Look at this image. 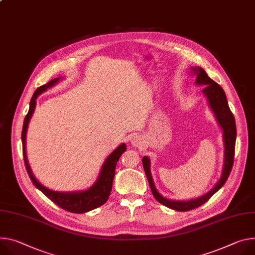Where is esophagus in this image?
Wrapping results in <instances>:
<instances>
[{"label":"esophagus","mask_w":255,"mask_h":255,"mask_svg":"<svg viewBox=\"0 0 255 255\" xmlns=\"http://www.w3.org/2000/svg\"><path fill=\"white\" fill-rule=\"evenodd\" d=\"M131 143H132L133 146L138 147V146H141L142 142H141V140L138 137H134V138H132V139H131Z\"/></svg>","instance_id":"34e87169"}]
</instances>
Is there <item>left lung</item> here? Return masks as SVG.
<instances>
[{"instance_id": "8db88e82", "label": "left lung", "mask_w": 255, "mask_h": 255, "mask_svg": "<svg viewBox=\"0 0 255 255\" xmlns=\"http://www.w3.org/2000/svg\"><path fill=\"white\" fill-rule=\"evenodd\" d=\"M193 71L197 74L196 77V84H202L205 85L202 92L206 96L208 102H210V106L212 110L214 111L217 120L224 130V141H225V164L223 169V174L220 179V181L216 184V186L203 196L192 199L189 201H175V200H169L161 196L157 190L155 189V186L153 184L151 174H150V160L147 156H143L142 158V165L145 172V175L147 177L149 186L151 189V192L154 196V198L161 204H164L167 207L172 208V210L178 211V212H187L194 210L196 207H199L203 203H205L208 199H210L217 191H219L223 185L228 180V177L231 173V170L233 168L234 164V155H235V143H236V123L233 113L231 112L228 101L226 98V94L224 89L221 87L220 84H218L216 81H214L212 78L207 76L206 72L202 68H193Z\"/></svg>"}]
</instances>
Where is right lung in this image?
<instances>
[{"label": "right lung", "mask_w": 255, "mask_h": 255, "mask_svg": "<svg viewBox=\"0 0 255 255\" xmlns=\"http://www.w3.org/2000/svg\"><path fill=\"white\" fill-rule=\"evenodd\" d=\"M60 78H55L48 82L47 84H43L39 86L35 91L31 98L30 105H29V111L26 115V117L23 122V128H22V146H23V159H24V164L26 171L28 173V176L33 183L34 186L40 190L45 196L49 199H51L54 203H56L58 206H60L63 210L74 213V214H83L89 211L95 210V208L105 204L111 194L112 186H113V180L115 177V170L116 166H117V161L119 160L121 154L126 150V145L123 143L120 146L116 148L106 159L105 164L102 168L100 177L96 184L92 185L88 190L82 191V192H57L53 191L47 187H44L41 185L33 176L30 167L28 165V160L26 157V150H25V141H26V131L28 127V123L30 121L31 116L34 112L35 108V100L37 97L41 94V92L47 90L49 87H52L55 85Z\"/></svg>", "instance_id": "obj_1"}]
</instances>
